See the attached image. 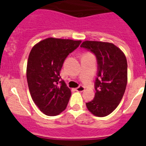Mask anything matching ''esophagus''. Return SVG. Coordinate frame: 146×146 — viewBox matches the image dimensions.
Listing matches in <instances>:
<instances>
[{"mask_svg": "<svg viewBox=\"0 0 146 146\" xmlns=\"http://www.w3.org/2000/svg\"><path fill=\"white\" fill-rule=\"evenodd\" d=\"M76 90L77 91H79V92H82V91L85 90V87L82 86V85H80L78 88H76Z\"/></svg>", "mask_w": 146, "mask_h": 146, "instance_id": "esophagus-1", "label": "esophagus"}]
</instances>
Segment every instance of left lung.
I'll return each instance as SVG.
<instances>
[{
  "label": "left lung",
  "instance_id": "8db88e82",
  "mask_svg": "<svg viewBox=\"0 0 146 146\" xmlns=\"http://www.w3.org/2000/svg\"><path fill=\"white\" fill-rule=\"evenodd\" d=\"M80 47L96 56L98 73L95 81V98L86 103L95 116L111 114L121 100L127 84V61L120 48L108 42L85 41Z\"/></svg>",
  "mask_w": 146,
  "mask_h": 146
}]
</instances>
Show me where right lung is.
<instances>
[{
    "instance_id": "1",
    "label": "right lung",
    "mask_w": 146,
    "mask_h": 146,
    "mask_svg": "<svg viewBox=\"0 0 146 146\" xmlns=\"http://www.w3.org/2000/svg\"><path fill=\"white\" fill-rule=\"evenodd\" d=\"M81 41L47 38L29 53L27 80L30 95L40 111L47 116L59 114L67 107L70 90L60 76L64 61Z\"/></svg>"
}]
</instances>
